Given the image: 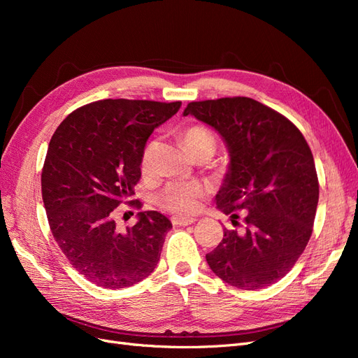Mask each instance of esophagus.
<instances>
[{
    "instance_id": "obj_1",
    "label": "esophagus",
    "mask_w": 358,
    "mask_h": 358,
    "mask_svg": "<svg viewBox=\"0 0 358 358\" xmlns=\"http://www.w3.org/2000/svg\"><path fill=\"white\" fill-rule=\"evenodd\" d=\"M197 220L196 218H185V216H173L171 218V224H175V225H191V224H194L196 222Z\"/></svg>"
}]
</instances>
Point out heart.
Wrapping results in <instances>:
<instances>
[{
    "label": "heart",
    "mask_w": 358,
    "mask_h": 358,
    "mask_svg": "<svg viewBox=\"0 0 358 358\" xmlns=\"http://www.w3.org/2000/svg\"><path fill=\"white\" fill-rule=\"evenodd\" d=\"M182 142L192 158L201 155L213 157L216 150V137L208 127L204 125H189L182 133ZM155 143L150 142L146 145L142 155V170L149 171L150 157H152ZM206 188L200 183L192 182H171L161 189L157 196V203L159 208L179 215H191L197 212L200 201L204 197Z\"/></svg>",
    "instance_id": "1"
}]
</instances>
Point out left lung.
Wrapping results in <instances>:
<instances>
[{"mask_svg":"<svg viewBox=\"0 0 358 358\" xmlns=\"http://www.w3.org/2000/svg\"><path fill=\"white\" fill-rule=\"evenodd\" d=\"M183 115L209 124L230 149V170L216 206L241 230L206 255L224 282L258 289L284 278L312 236L320 197L308 142L289 119L248 96L188 103ZM244 224L236 222L238 212Z\"/></svg>","mask_w":358,"mask_h":358,"instance_id":"left-lung-1","label":"left lung"}]
</instances>
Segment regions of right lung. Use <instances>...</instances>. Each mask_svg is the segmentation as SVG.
<instances>
[{
	"mask_svg": "<svg viewBox=\"0 0 358 358\" xmlns=\"http://www.w3.org/2000/svg\"><path fill=\"white\" fill-rule=\"evenodd\" d=\"M180 104L94 101L71 112L50 138L41 170L50 231L70 264L95 285L131 287L154 272L171 222L148 210L121 230L115 212L122 203L142 209L133 196L146 142Z\"/></svg>",
	"mask_w": 358,
	"mask_h": 358,
	"instance_id": "obj_1",
	"label": "right lung"
}]
</instances>
